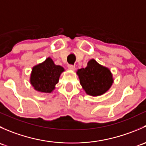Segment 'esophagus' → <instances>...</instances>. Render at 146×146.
Listing matches in <instances>:
<instances>
[{"label":"esophagus","mask_w":146,"mask_h":146,"mask_svg":"<svg viewBox=\"0 0 146 146\" xmlns=\"http://www.w3.org/2000/svg\"><path fill=\"white\" fill-rule=\"evenodd\" d=\"M68 68L70 70H73V71L76 70V67H75L74 66H73V65H68Z\"/></svg>","instance_id":"obj_1"}]
</instances>
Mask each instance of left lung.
<instances>
[{
	"instance_id": "8db88e82",
	"label": "left lung",
	"mask_w": 146,
	"mask_h": 146,
	"mask_svg": "<svg viewBox=\"0 0 146 146\" xmlns=\"http://www.w3.org/2000/svg\"><path fill=\"white\" fill-rule=\"evenodd\" d=\"M76 73L82 89L91 96L103 95L110 90L114 82L110 69L98 64L93 58L88 61L85 68L78 69Z\"/></svg>"
}]
</instances>
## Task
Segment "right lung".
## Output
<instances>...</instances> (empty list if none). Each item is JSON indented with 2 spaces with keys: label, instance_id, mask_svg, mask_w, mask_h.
I'll return each instance as SVG.
<instances>
[{
  "label": "right lung",
  "instance_id": "right-lung-1",
  "mask_svg": "<svg viewBox=\"0 0 146 146\" xmlns=\"http://www.w3.org/2000/svg\"><path fill=\"white\" fill-rule=\"evenodd\" d=\"M64 70L62 66L56 65L48 57L44 62L32 68L29 79L31 85L37 92L51 93Z\"/></svg>",
  "mask_w": 146,
  "mask_h": 146
}]
</instances>
